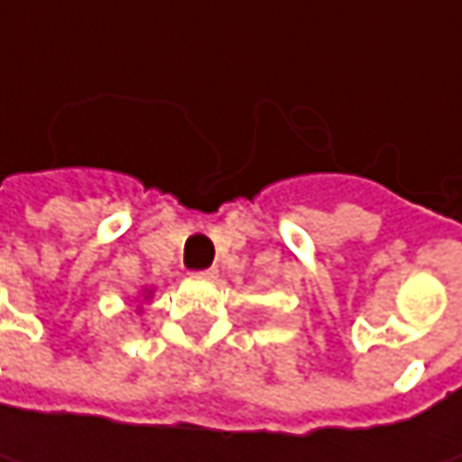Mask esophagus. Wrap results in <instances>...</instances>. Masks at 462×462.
<instances>
[{"mask_svg": "<svg viewBox=\"0 0 462 462\" xmlns=\"http://www.w3.org/2000/svg\"><path fill=\"white\" fill-rule=\"evenodd\" d=\"M216 275H218L216 270H203V273H195V277H200V280H213Z\"/></svg>", "mask_w": 462, "mask_h": 462, "instance_id": "34e87169", "label": "esophagus"}]
</instances>
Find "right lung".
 I'll return each instance as SVG.
<instances>
[{"instance_id": "1", "label": "right lung", "mask_w": 462, "mask_h": 462, "mask_svg": "<svg viewBox=\"0 0 462 462\" xmlns=\"http://www.w3.org/2000/svg\"><path fill=\"white\" fill-rule=\"evenodd\" d=\"M138 298H141V300H138V306H135V313H143V303H149L153 298V288H143V291L138 293Z\"/></svg>"}]
</instances>
